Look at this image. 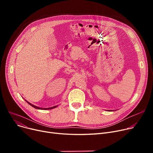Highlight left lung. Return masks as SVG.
<instances>
[{"label":"left lung","mask_w":153,"mask_h":153,"mask_svg":"<svg viewBox=\"0 0 153 153\" xmlns=\"http://www.w3.org/2000/svg\"><path fill=\"white\" fill-rule=\"evenodd\" d=\"M110 111H111V110H110Z\"/></svg>","instance_id":"obj_1"}]
</instances>
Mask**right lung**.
<instances>
[{
    "label": "right lung",
    "mask_w": 153,
    "mask_h": 153,
    "mask_svg": "<svg viewBox=\"0 0 153 153\" xmlns=\"http://www.w3.org/2000/svg\"><path fill=\"white\" fill-rule=\"evenodd\" d=\"M25 101L29 104V105H30L31 107H34L35 108H36V109H39V110H50V109H53V108H56V107H57L58 105H56V106H54V107H50V108H41V107H37V106H36V105H33V104H31V103H30L29 102H28V101H27L26 100H25Z\"/></svg>",
    "instance_id": "1"
}]
</instances>
